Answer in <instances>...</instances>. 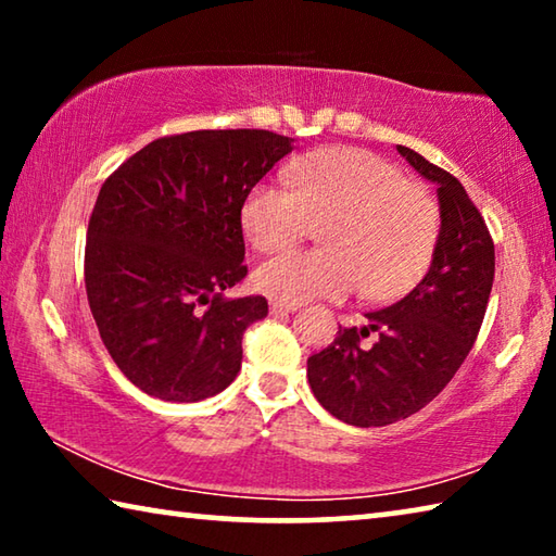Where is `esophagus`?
I'll use <instances>...</instances> for the list:
<instances>
[{
	"mask_svg": "<svg viewBox=\"0 0 556 556\" xmlns=\"http://www.w3.org/2000/svg\"><path fill=\"white\" fill-rule=\"evenodd\" d=\"M299 304H294V301H269V312L271 314H281V312H296Z\"/></svg>",
	"mask_w": 556,
	"mask_h": 556,
	"instance_id": "34e87169",
	"label": "esophagus"
}]
</instances>
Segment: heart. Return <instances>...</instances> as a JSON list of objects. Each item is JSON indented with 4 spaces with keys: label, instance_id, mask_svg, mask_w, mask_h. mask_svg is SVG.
<instances>
[{
    "label": "heart",
    "instance_id": "1",
    "mask_svg": "<svg viewBox=\"0 0 556 556\" xmlns=\"http://www.w3.org/2000/svg\"><path fill=\"white\" fill-rule=\"evenodd\" d=\"M244 238L277 252L324 223L316 250H289L255 269V287L279 301L402 296L434 260L441 213L397 166L341 147L301 159L287 184H257L242 203Z\"/></svg>",
    "mask_w": 556,
    "mask_h": 556
}]
</instances>
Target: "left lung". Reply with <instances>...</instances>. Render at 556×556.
I'll use <instances>...</instances> for the list:
<instances>
[{"label": "left lung", "instance_id": "left-lung-1", "mask_svg": "<svg viewBox=\"0 0 556 556\" xmlns=\"http://www.w3.org/2000/svg\"><path fill=\"white\" fill-rule=\"evenodd\" d=\"M400 154L439 188L441 232L427 277L368 326L341 328L314 353L306 378L314 397L353 427H388L437 397L481 331L495 277L491 230L456 176L407 147ZM376 333L368 346L363 337Z\"/></svg>", "mask_w": 556, "mask_h": 556}]
</instances>
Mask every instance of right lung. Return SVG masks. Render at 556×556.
Instances as JSON below:
<instances>
[{"label": "right lung", "mask_w": 556, "mask_h": 556, "mask_svg": "<svg viewBox=\"0 0 556 556\" xmlns=\"http://www.w3.org/2000/svg\"><path fill=\"white\" fill-rule=\"evenodd\" d=\"M291 139L199 129L149 142L102 184L90 213L86 291L122 375L166 402H199L240 372L242 333L265 296L225 299L248 275L240 211Z\"/></svg>", "instance_id": "right-lung-1"}]
</instances>
